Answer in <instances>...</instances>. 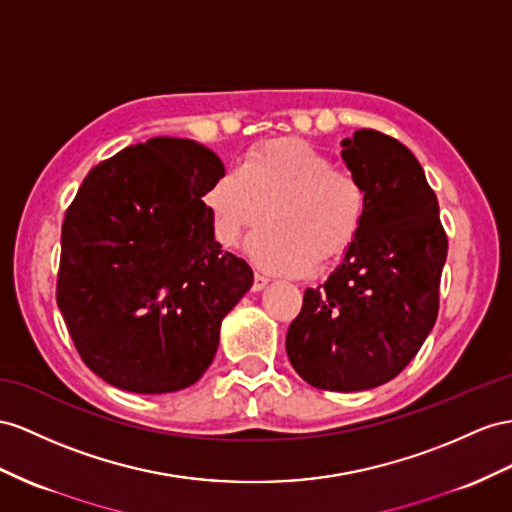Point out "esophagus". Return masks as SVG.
I'll list each match as a JSON object with an SVG mask.
<instances>
[{
  "mask_svg": "<svg viewBox=\"0 0 512 512\" xmlns=\"http://www.w3.org/2000/svg\"><path fill=\"white\" fill-rule=\"evenodd\" d=\"M268 277H266V274H261V272H255V279H253V290L255 292H259V290H264V287L268 285Z\"/></svg>",
  "mask_w": 512,
  "mask_h": 512,
  "instance_id": "1",
  "label": "esophagus"
}]
</instances>
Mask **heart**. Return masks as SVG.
Segmentation results:
<instances>
[{"label":"heart","instance_id":"1","mask_svg":"<svg viewBox=\"0 0 512 512\" xmlns=\"http://www.w3.org/2000/svg\"><path fill=\"white\" fill-rule=\"evenodd\" d=\"M205 205L225 246H238L268 218L251 255L268 270L300 274L331 264L355 244L368 216V190L311 144L274 140L248 151L238 173L218 177Z\"/></svg>","mask_w":512,"mask_h":512}]
</instances>
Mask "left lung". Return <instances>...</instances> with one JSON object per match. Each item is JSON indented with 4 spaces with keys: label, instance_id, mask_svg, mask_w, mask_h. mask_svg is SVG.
Wrapping results in <instances>:
<instances>
[{
    "label": "left lung",
    "instance_id": "left-lung-1",
    "mask_svg": "<svg viewBox=\"0 0 512 512\" xmlns=\"http://www.w3.org/2000/svg\"><path fill=\"white\" fill-rule=\"evenodd\" d=\"M342 157L365 183L368 216L331 277L305 290L285 348L309 385L361 391L398 376L435 326L448 235L402 142L359 129L342 140Z\"/></svg>",
    "mask_w": 512,
    "mask_h": 512
}]
</instances>
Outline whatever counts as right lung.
Here are the masks:
<instances>
[{
  "label": "right lung",
  "mask_w": 512,
  "mask_h": 512,
  "mask_svg": "<svg viewBox=\"0 0 512 512\" xmlns=\"http://www.w3.org/2000/svg\"><path fill=\"white\" fill-rule=\"evenodd\" d=\"M225 166L203 144L151 138L99 162L62 222L56 300L103 381L168 393L199 381L253 270L214 240L203 196Z\"/></svg>",
  "instance_id": "right-lung-1"
}]
</instances>
